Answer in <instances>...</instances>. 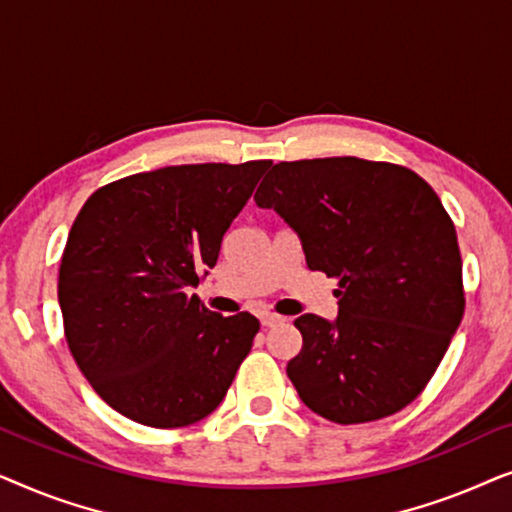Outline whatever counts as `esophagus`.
I'll return each mask as SVG.
<instances>
[{
    "mask_svg": "<svg viewBox=\"0 0 512 512\" xmlns=\"http://www.w3.org/2000/svg\"><path fill=\"white\" fill-rule=\"evenodd\" d=\"M282 321H284V317H279V314H272V312H265L263 317H261V324L268 326V328L282 324Z\"/></svg>",
    "mask_w": 512,
    "mask_h": 512,
    "instance_id": "1",
    "label": "esophagus"
}]
</instances>
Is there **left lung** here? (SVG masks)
Here are the masks:
<instances>
[{"instance_id":"left-lung-1","label":"left lung","mask_w":512,"mask_h":512,"mask_svg":"<svg viewBox=\"0 0 512 512\" xmlns=\"http://www.w3.org/2000/svg\"><path fill=\"white\" fill-rule=\"evenodd\" d=\"M338 277V319L303 314L286 366L300 401L338 424L403 410L422 394L464 317L457 230L408 167L354 156L277 163L254 195Z\"/></svg>"}]
</instances>
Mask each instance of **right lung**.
<instances>
[{"label":"right lung","mask_w":512,"mask_h":512,"mask_svg":"<svg viewBox=\"0 0 512 512\" xmlns=\"http://www.w3.org/2000/svg\"><path fill=\"white\" fill-rule=\"evenodd\" d=\"M272 160L172 165L97 188L62 251L58 300L76 366L132 422L177 429L223 401L258 319L188 296Z\"/></svg>","instance_id":"1"}]
</instances>
